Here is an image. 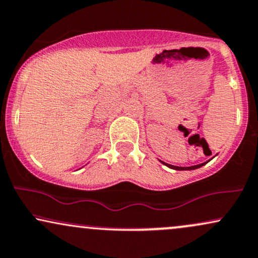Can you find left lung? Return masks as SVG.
<instances>
[{"label": "left lung", "instance_id": "left-lung-1", "mask_svg": "<svg viewBox=\"0 0 258 258\" xmlns=\"http://www.w3.org/2000/svg\"><path fill=\"white\" fill-rule=\"evenodd\" d=\"M163 164L166 165L167 167L173 168V170H178V171H183V170H195V168H199V167H201V166H203V165H205V164H201V165H195V166H190V167H179V166H173V165L166 164V163H164V161H163Z\"/></svg>", "mask_w": 258, "mask_h": 258}]
</instances>
